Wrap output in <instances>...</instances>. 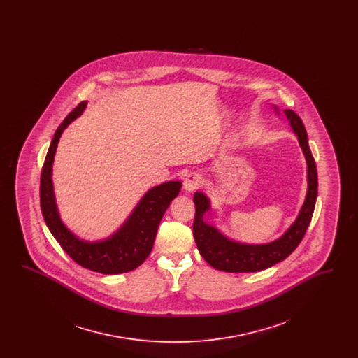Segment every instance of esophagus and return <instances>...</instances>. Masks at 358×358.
<instances>
[{
  "instance_id": "esophagus-1",
  "label": "esophagus",
  "mask_w": 358,
  "mask_h": 358,
  "mask_svg": "<svg viewBox=\"0 0 358 358\" xmlns=\"http://www.w3.org/2000/svg\"><path fill=\"white\" fill-rule=\"evenodd\" d=\"M204 184V177L200 174V173H190V174H187V178H185V181H184V189L189 192V193H192V192H194L196 189H199V187H201Z\"/></svg>"
}]
</instances>
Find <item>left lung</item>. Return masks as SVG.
Instances as JSON below:
<instances>
[{
  "label": "left lung",
  "instance_id": "8db88e82",
  "mask_svg": "<svg viewBox=\"0 0 358 358\" xmlns=\"http://www.w3.org/2000/svg\"><path fill=\"white\" fill-rule=\"evenodd\" d=\"M273 108L275 114L279 115V108L275 104H273ZM283 113L289 120L292 133L298 138L299 146L306 158L307 192L303 205L301 206L296 219L282 236L268 243L250 244L228 238L216 225L206 222L205 215L212 209L210 199L203 192H196L193 196V201L196 205L193 236L206 263L219 271L256 273L273 267V264L285 260L298 247L311 222L318 193L315 161L308 146V138L303 122L291 110H285Z\"/></svg>",
  "mask_w": 358,
  "mask_h": 358
}]
</instances>
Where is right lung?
Instances as JSON below:
<instances>
[{"label": "right lung", "mask_w": 358, "mask_h": 358, "mask_svg": "<svg viewBox=\"0 0 358 358\" xmlns=\"http://www.w3.org/2000/svg\"><path fill=\"white\" fill-rule=\"evenodd\" d=\"M85 107L87 102H82L69 113L52 138L41 173V212L53 238L78 264L106 275L129 273L139 267L152 252L158 225L171 201L178 196L182 184L168 181L150 187L120 228L107 238L85 240L73 234L60 217L53 190L52 166L63 131L85 113Z\"/></svg>", "instance_id": "obj_1"}]
</instances>
